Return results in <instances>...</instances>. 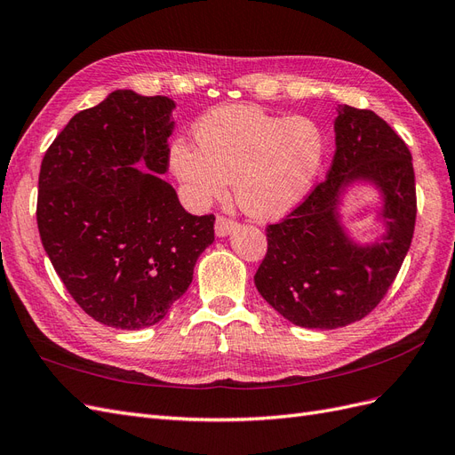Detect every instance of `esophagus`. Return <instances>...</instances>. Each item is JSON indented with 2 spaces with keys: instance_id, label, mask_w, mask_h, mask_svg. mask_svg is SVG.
<instances>
[{
  "instance_id": "34e87169",
  "label": "esophagus",
  "mask_w": 455,
  "mask_h": 455,
  "mask_svg": "<svg viewBox=\"0 0 455 455\" xmlns=\"http://www.w3.org/2000/svg\"><path fill=\"white\" fill-rule=\"evenodd\" d=\"M237 228V222L235 220H231V218H226V216H218L216 218V224H214V231H216V235L218 237H226V235H229V233Z\"/></svg>"
}]
</instances>
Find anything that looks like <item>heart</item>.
Instances as JSON below:
<instances>
[{"label": "heart", "mask_w": 455, "mask_h": 455, "mask_svg": "<svg viewBox=\"0 0 455 455\" xmlns=\"http://www.w3.org/2000/svg\"><path fill=\"white\" fill-rule=\"evenodd\" d=\"M197 149L171 146V169L191 199H220L233 178L241 209L279 218L307 196L324 159V134L309 117L275 116L254 106H222L196 125Z\"/></svg>", "instance_id": "1"}]
</instances>
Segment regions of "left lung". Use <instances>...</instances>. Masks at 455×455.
I'll use <instances>...</instances> for the list:
<instances>
[{"mask_svg": "<svg viewBox=\"0 0 455 455\" xmlns=\"http://www.w3.org/2000/svg\"><path fill=\"white\" fill-rule=\"evenodd\" d=\"M336 154L326 180L277 224L266 228L267 252L254 275L258 292L284 319L304 328L361 321L387 294L414 237L416 178L404 140L371 109L339 106ZM355 180L384 196L388 235L355 245L337 216L339 194Z\"/></svg>", "mask_w": 455, "mask_h": 455, "instance_id": "left-lung-1", "label": "left lung"}]
</instances>
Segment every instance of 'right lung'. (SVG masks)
<instances>
[{
	"mask_svg": "<svg viewBox=\"0 0 455 455\" xmlns=\"http://www.w3.org/2000/svg\"><path fill=\"white\" fill-rule=\"evenodd\" d=\"M172 109L167 96L114 91L76 114L41 161V243L76 304L106 326L159 323L214 241V214L186 212L159 178Z\"/></svg>",
	"mask_w": 455,
	"mask_h": 455,
	"instance_id": "obj_1",
	"label": "right lung"
}]
</instances>
